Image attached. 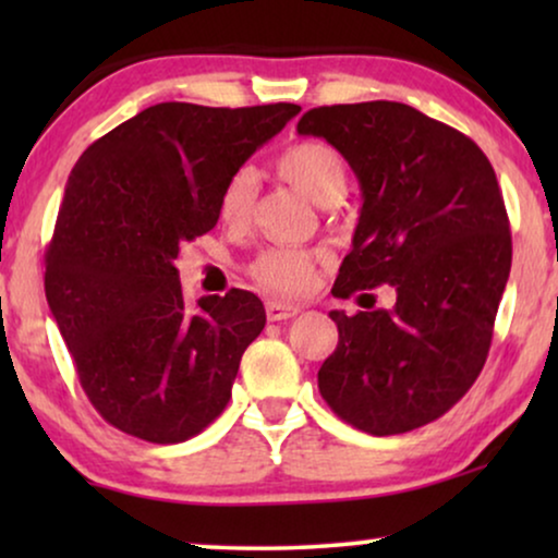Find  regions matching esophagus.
Returning <instances> with one entry per match:
<instances>
[{"mask_svg":"<svg viewBox=\"0 0 558 558\" xmlns=\"http://www.w3.org/2000/svg\"><path fill=\"white\" fill-rule=\"evenodd\" d=\"M294 315H300V307H296V304H287L277 300L266 302V317H269L271 323H281V319H289Z\"/></svg>","mask_w":558,"mask_h":558,"instance_id":"1","label":"esophagus"}]
</instances>
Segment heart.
Here are the masks:
<instances>
[{"instance_id":"heart-1","label":"heart","mask_w":558,"mask_h":558,"mask_svg":"<svg viewBox=\"0 0 558 558\" xmlns=\"http://www.w3.org/2000/svg\"><path fill=\"white\" fill-rule=\"evenodd\" d=\"M281 180L319 205L338 203L348 185V162L338 147L325 140H300L274 159ZM256 203V178L248 167L235 170L218 195V216L228 226L248 223ZM323 254L310 248H264L248 266L256 284L277 294H304L315 279Z\"/></svg>"}]
</instances>
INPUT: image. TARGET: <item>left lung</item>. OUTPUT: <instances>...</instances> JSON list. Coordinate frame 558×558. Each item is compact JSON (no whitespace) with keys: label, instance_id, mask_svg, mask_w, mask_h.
Masks as SVG:
<instances>
[{"label":"left lung","instance_id":"left-lung-1","mask_svg":"<svg viewBox=\"0 0 558 558\" xmlns=\"http://www.w3.org/2000/svg\"><path fill=\"white\" fill-rule=\"evenodd\" d=\"M296 132L338 147L363 190L332 294H396L391 310L330 312L340 338L319 393L373 437L418 429L470 391L490 350L513 258L498 178L470 136L399 101L319 106Z\"/></svg>","mask_w":558,"mask_h":558}]
</instances>
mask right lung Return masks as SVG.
<instances>
[{
	"label": "right lung",
	"instance_id": "add662e5",
	"mask_svg": "<svg viewBox=\"0 0 558 558\" xmlns=\"http://www.w3.org/2000/svg\"><path fill=\"white\" fill-rule=\"evenodd\" d=\"M296 113L167 101L75 162L45 251V294L83 391L119 432L178 445L231 401L264 304L231 289L187 310L174 258L218 223L226 180Z\"/></svg>",
	"mask_w": 558,
	"mask_h": 558
}]
</instances>
